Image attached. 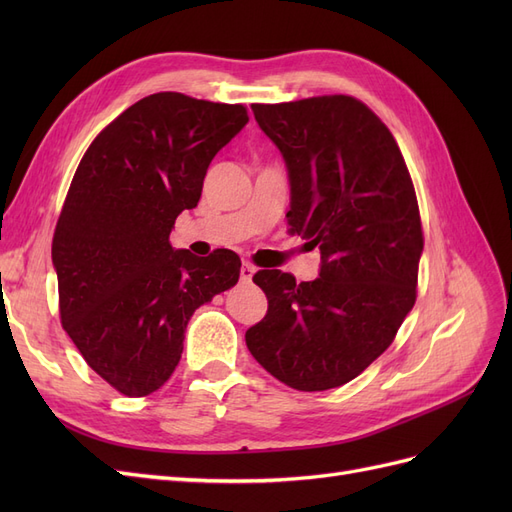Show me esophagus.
Masks as SVG:
<instances>
[{
    "instance_id": "34e87169",
    "label": "esophagus",
    "mask_w": 512,
    "mask_h": 512,
    "mask_svg": "<svg viewBox=\"0 0 512 512\" xmlns=\"http://www.w3.org/2000/svg\"><path fill=\"white\" fill-rule=\"evenodd\" d=\"M254 273H256V267L252 265V262H243V265H241V282H250Z\"/></svg>"
}]
</instances>
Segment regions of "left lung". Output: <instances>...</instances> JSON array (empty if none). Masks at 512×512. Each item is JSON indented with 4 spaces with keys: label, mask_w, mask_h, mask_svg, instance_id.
Instances as JSON below:
<instances>
[{
    "label": "left lung",
    "mask_w": 512,
    "mask_h": 512,
    "mask_svg": "<svg viewBox=\"0 0 512 512\" xmlns=\"http://www.w3.org/2000/svg\"><path fill=\"white\" fill-rule=\"evenodd\" d=\"M288 168L290 232L320 247V275L262 269L267 316L247 350L297 391H327L391 346L416 301L423 228L414 185L389 128L352 96L252 104Z\"/></svg>",
    "instance_id": "left-lung-1"
}]
</instances>
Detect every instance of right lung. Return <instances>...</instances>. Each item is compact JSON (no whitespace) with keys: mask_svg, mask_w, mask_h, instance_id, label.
<instances>
[{"mask_svg":"<svg viewBox=\"0 0 512 512\" xmlns=\"http://www.w3.org/2000/svg\"><path fill=\"white\" fill-rule=\"evenodd\" d=\"M250 121L243 104L162 91L126 108L76 168L53 237L59 314L100 378L145 397L173 374L200 305L239 282L230 250L198 258L168 237L207 168Z\"/></svg>","mask_w":512,"mask_h":512,"instance_id":"1","label":"right lung"}]
</instances>
